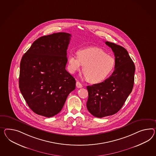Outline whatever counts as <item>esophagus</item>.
I'll return each mask as SVG.
<instances>
[{
	"instance_id": "obj_1",
	"label": "esophagus",
	"mask_w": 156,
	"mask_h": 156,
	"mask_svg": "<svg viewBox=\"0 0 156 156\" xmlns=\"http://www.w3.org/2000/svg\"><path fill=\"white\" fill-rule=\"evenodd\" d=\"M76 87H77V88H81L83 87V85L81 84L80 82L77 81V82H76Z\"/></svg>"
}]
</instances>
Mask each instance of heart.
<instances>
[{
	"instance_id": "obj_1",
	"label": "heart",
	"mask_w": 156,
	"mask_h": 156,
	"mask_svg": "<svg viewBox=\"0 0 156 156\" xmlns=\"http://www.w3.org/2000/svg\"><path fill=\"white\" fill-rule=\"evenodd\" d=\"M77 54V55L70 54L68 56L69 71L74 73L84 65L83 73L92 83L104 81L115 67L114 58L107 54L102 48L95 47L82 48L79 50Z\"/></svg>"
}]
</instances>
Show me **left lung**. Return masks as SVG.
Here are the masks:
<instances>
[{
    "mask_svg": "<svg viewBox=\"0 0 156 156\" xmlns=\"http://www.w3.org/2000/svg\"><path fill=\"white\" fill-rule=\"evenodd\" d=\"M115 55V70L102 83L87 86V107L97 118L115 114L123 106L131 93L134 84L135 66L128 51L123 47L105 42Z\"/></svg>",
    "mask_w": 156,
    "mask_h": 156,
    "instance_id": "left-lung-1",
    "label": "left lung"
}]
</instances>
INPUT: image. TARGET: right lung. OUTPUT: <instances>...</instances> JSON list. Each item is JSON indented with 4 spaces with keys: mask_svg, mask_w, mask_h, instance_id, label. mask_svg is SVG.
<instances>
[{
    "mask_svg": "<svg viewBox=\"0 0 156 156\" xmlns=\"http://www.w3.org/2000/svg\"><path fill=\"white\" fill-rule=\"evenodd\" d=\"M71 37L64 32L41 37L22 57L20 92L38 115L50 118L58 114L75 89V79L66 69Z\"/></svg>",
    "mask_w": 156,
    "mask_h": 156,
    "instance_id": "1",
    "label": "right lung"
}]
</instances>
